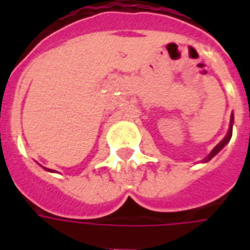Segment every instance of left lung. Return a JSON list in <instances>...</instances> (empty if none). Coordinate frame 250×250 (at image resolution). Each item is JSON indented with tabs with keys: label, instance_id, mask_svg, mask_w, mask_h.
Listing matches in <instances>:
<instances>
[{
	"label": "left lung",
	"instance_id": "8db88e82",
	"mask_svg": "<svg viewBox=\"0 0 250 250\" xmlns=\"http://www.w3.org/2000/svg\"><path fill=\"white\" fill-rule=\"evenodd\" d=\"M231 131H233V115H231L230 127H229V131H228V134H226V136H225V138H224V139H222V141L220 142V143H218V145H217V146L214 147V148H213V150H211V152H210L209 155H208V157L205 158L204 162H208V161H210L211 158L214 157L215 154H218V152H220L221 150H222V148L225 147L226 143H228V142L230 141V138H231Z\"/></svg>",
	"mask_w": 250,
	"mask_h": 250
}]
</instances>
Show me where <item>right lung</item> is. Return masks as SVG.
Returning a JSON list of instances; mask_svg holds the SVG:
<instances>
[{
  "label": "right lung",
  "instance_id": "right-lung-1",
  "mask_svg": "<svg viewBox=\"0 0 250 250\" xmlns=\"http://www.w3.org/2000/svg\"><path fill=\"white\" fill-rule=\"evenodd\" d=\"M49 171H51V170H49Z\"/></svg>",
  "mask_w": 250,
  "mask_h": 250
}]
</instances>
